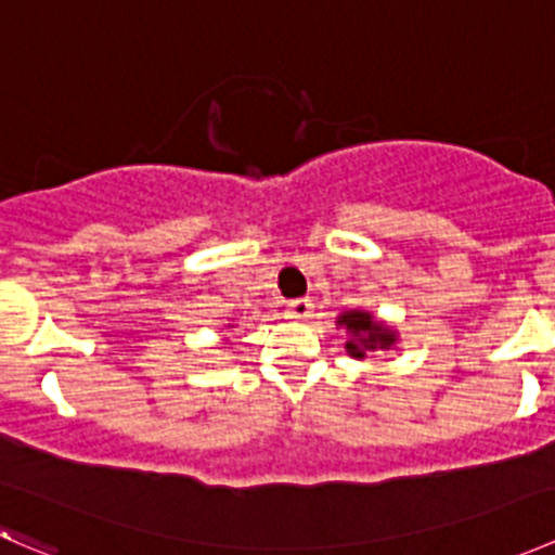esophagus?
Segmentation results:
<instances>
[{
  "instance_id": "obj_1",
  "label": "esophagus",
  "mask_w": 555,
  "mask_h": 555,
  "mask_svg": "<svg viewBox=\"0 0 555 555\" xmlns=\"http://www.w3.org/2000/svg\"><path fill=\"white\" fill-rule=\"evenodd\" d=\"M311 313H313V304L309 298L293 300V304L287 306V317L295 319V322H306V319H311Z\"/></svg>"
}]
</instances>
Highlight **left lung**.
Instances as JSON below:
<instances>
[{
  "label": "left lung",
  "mask_w": 555,
  "mask_h": 555,
  "mask_svg": "<svg viewBox=\"0 0 555 555\" xmlns=\"http://www.w3.org/2000/svg\"><path fill=\"white\" fill-rule=\"evenodd\" d=\"M338 327L346 330V354L354 357V360H365L367 351H389L395 349L397 340H400V333L391 327L384 319L373 317L371 311L365 309H349L340 311L338 319H335Z\"/></svg>",
  "instance_id": "obj_1"
}]
</instances>
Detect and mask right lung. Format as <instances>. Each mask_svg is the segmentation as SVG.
Returning <instances> with one entry per match:
<instances>
[{"label":"right lung","mask_w":555,"mask_h":555,"mask_svg":"<svg viewBox=\"0 0 555 555\" xmlns=\"http://www.w3.org/2000/svg\"><path fill=\"white\" fill-rule=\"evenodd\" d=\"M228 327H233V324H228Z\"/></svg>","instance_id":"right-lung-1"}]
</instances>
